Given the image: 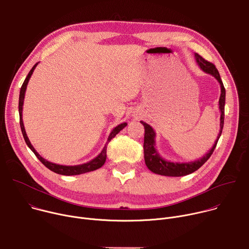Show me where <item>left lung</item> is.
Instances as JSON below:
<instances>
[{
    "mask_svg": "<svg viewBox=\"0 0 249 249\" xmlns=\"http://www.w3.org/2000/svg\"><path fill=\"white\" fill-rule=\"evenodd\" d=\"M194 57L196 59V62L200 69L203 72L210 74L211 76L214 77L221 86V95L219 99V109L221 111V118H220V132L218 134L217 140L215 141V144L213 145L211 150L205 154L201 159H198L193 161L188 162H172L169 160H164L157 151L156 148V132L150 126L144 121H141V123L145 127V137H144V155H145V162L148 168L157 174L164 175V176H184L187 174H190L197 169H199L212 156L213 152H214L218 141L221 137L223 127H224V119H225V103H226V89L224 87V84L221 80L220 74L218 72L217 68L214 64H212L208 61H206L204 58H202L199 54L195 53Z\"/></svg>",
    "mask_w": 249,
    "mask_h": 249,
    "instance_id": "8db88e82",
    "label": "left lung"
}]
</instances>
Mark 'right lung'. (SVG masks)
<instances>
[{"label":"right lung","instance_id":"right-lung-1","mask_svg":"<svg viewBox=\"0 0 249 249\" xmlns=\"http://www.w3.org/2000/svg\"><path fill=\"white\" fill-rule=\"evenodd\" d=\"M38 65V63L35 64L32 69L29 71V73L27 75V77L25 78L22 86H21V89H20V91H19V99H18V112H19V124H20V129H21V132H22V136L24 138V141L26 145L28 146V148L34 153V155L37 157V159L47 167L49 168L50 170L58 173V174H62V175H78V174H83V173H86V172H89V171H93L95 169H98L99 167H101L105 160H106V149H107V145L109 142L111 141V139H113L123 128H125L127 126V123L124 122V123H121L119 124L118 126H116L110 133L108 139H107V143H106V145L104 146V148L102 149L101 153L96 157L94 158L93 160L86 162V163H83V164H78V165H62V164H57V163H53V162H50L48 161L47 160L43 159L36 151H35V149L33 148V146L31 145L30 141L26 135V132H25V129H24V125H23V121H22V106H23V100H24V95H25V90H26V87H27V84L29 82V79L33 73L34 69L36 68V66Z\"/></svg>","mask_w":249,"mask_h":249}]
</instances>
